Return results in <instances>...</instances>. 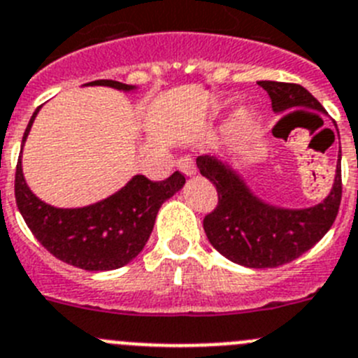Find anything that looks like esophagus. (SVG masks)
I'll return each instance as SVG.
<instances>
[{"mask_svg":"<svg viewBox=\"0 0 358 358\" xmlns=\"http://www.w3.org/2000/svg\"><path fill=\"white\" fill-rule=\"evenodd\" d=\"M176 166H178V169L185 176H194L196 175V164H194V160L191 159V157H182V159H178Z\"/></svg>","mask_w":358,"mask_h":358,"instance_id":"obj_1","label":"esophagus"}]
</instances>
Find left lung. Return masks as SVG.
Masks as SVG:
<instances>
[{
	"mask_svg": "<svg viewBox=\"0 0 358 358\" xmlns=\"http://www.w3.org/2000/svg\"><path fill=\"white\" fill-rule=\"evenodd\" d=\"M259 85L269 94L276 114L294 107L324 112L323 105L298 83L264 80ZM196 164L217 191V207L203 219L205 234L221 255L241 266L266 269L292 262L323 239L339 212L341 155L330 194L307 208H282L266 203L219 157L201 155Z\"/></svg>",
	"mask_w": 358,
	"mask_h": 358,
	"instance_id": "1",
	"label": "left lung"
}]
</instances>
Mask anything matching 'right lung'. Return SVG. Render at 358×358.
Segmentation results:
<instances>
[{
	"label": "right lung",
	"mask_w": 358,
	"mask_h": 358,
	"mask_svg": "<svg viewBox=\"0 0 358 358\" xmlns=\"http://www.w3.org/2000/svg\"><path fill=\"white\" fill-rule=\"evenodd\" d=\"M85 85H105L124 92L137 89L115 80H96ZM38 108L22 135V146ZM183 183L185 176L178 171L164 182H151L144 175H135L123 189L101 201L80 208H57L30 191L19 157L15 167V201L35 239L51 255L85 271H110L127 266L143 251L159 208L182 189Z\"/></svg>",
	"instance_id": "right-lung-1"
}]
</instances>
